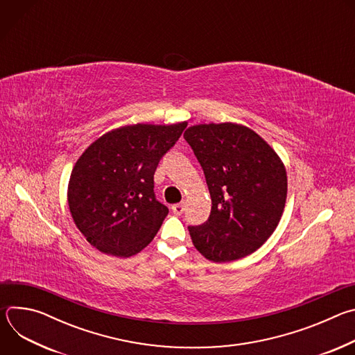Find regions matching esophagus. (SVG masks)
I'll return each mask as SVG.
<instances>
[{
  "instance_id": "1",
  "label": "esophagus",
  "mask_w": 355,
  "mask_h": 355,
  "mask_svg": "<svg viewBox=\"0 0 355 355\" xmlns=\"http://www.w3.org/2000/svg\"><path fill=\"white\" fill-rule=\"evenodd\" d=\"M171 209L175 215H182V212L185 211V205L184 204H175V205L171 207Z\"/></svg>"
}]
</instances>
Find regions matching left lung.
<instances>
[{
  "mask_svg": "<svg viewBox=\"0 0 355 355\" xmlns=\"http://www.w3.org/2000/svg\"><path fill=\"white\" fill-rule=\"evenodd\" d=\"M184 139L204 170L212 209L188 226L202 256L215 263L243 259L267 241L286 200V171L256 132L236 123L191 126Z\"/></svg>",
  "mask_w": 355,
  "mask_h": 355,
  "instance_id": "left-lung-1",
  "label": "left lung"
}]
</instances>
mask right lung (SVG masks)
Here are the masks:
<instances>
[{"mask_svg": "<svg viewBox=\"0 0 355 355\" xmlns=\"http://www.w3.org/2000/svg\"><path fill=\"white\" fill-rule=\"evenodd\" d=\"M185 128V122L123 126L84 151L67 196L73 220L91 245L125 259L155 239L168 215L156 199L155 173Z\"/></svg>", "mask_w": 355, "mask_h": 355, "instance_id": "right-lung-1", "label": "right lung"}]
</instances>
